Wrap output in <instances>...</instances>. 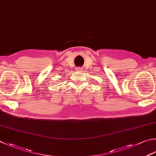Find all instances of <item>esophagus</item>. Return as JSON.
<instances>
[{"mask_svg": "<svg viewBox=\"0 0 156 156\" xmlns=\"http://www.w3.org/2000/svg\"><path fill=\"white\" fill-rule=\"evenodd\" d=\"M76 71H80V70H82V69L80 68H77L76 69Z\"/></svg>", "mask_w": 156, "mask_h": 156, "instance_id": "obj_1", "label": "esophagus"}]
</instances>
